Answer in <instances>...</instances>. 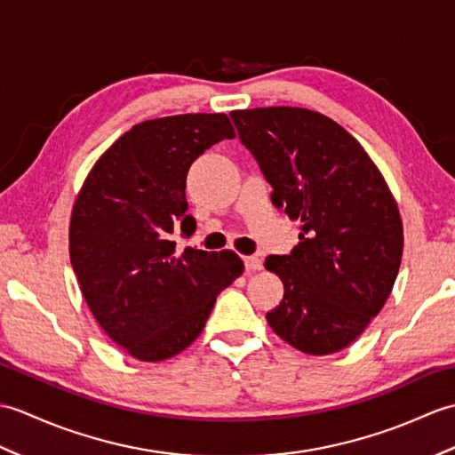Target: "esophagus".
<instances>
[{
  "label": "esophagus",
  "instance_id": "34e87169",
  "mask_svg": "<svg viewBox=\"0 0 455 455\" xmlns=\"http://www.w3.org/2000/svg\"><path fill=\"white\" fill-rule=\"evenodd\" d=\"M244 267H246V272H258V269H262V259L256 256H246Z\"/></svg>",
  "mask_w": 455,
  "mask_h": 455
}]
</instances>
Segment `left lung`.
Segmentation results:
<instances>
[{
	"instance_id": "8db88e82",
	"label": "left lung",
	"mask_w": 455,
	"mask_h": 455,
	"mask_svg": "<svg viewBox=\"0 0 455 455\" xmlns=\"http://www.w3.org/2000/svg\"><path fill=\"white\" fill-rule=\"evenodd\" d=\"M272 183V203L301 222L287 256H267L283 299L272 331L311 355L340 352L381 311L403 256L397 201L370 154L326 115L303 108L230 113Z\"/></svg>"
}]
</instances>
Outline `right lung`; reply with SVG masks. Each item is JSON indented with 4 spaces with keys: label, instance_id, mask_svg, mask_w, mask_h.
<instances>
[{
    "label": "right lung",
    "instance_id": "obj_1",
    "mask_svg": "<svg viewBox=\"0 0 455 455\" xmlns=\"http://www.w3.org/2000/svg\"><path fill=\"white\" fill-rule=\"evenodd\" d=\"M225 113L150 119L124 132L93 164L70 219V262L92 315L115 344L140 362L180 354L205 326L217 295L243 274L235 252L170 240L186 215L191 164L235 139Z\"/></svg>",
    "mask_w": 455,
    "mask_h": 455
}]
</instances>
